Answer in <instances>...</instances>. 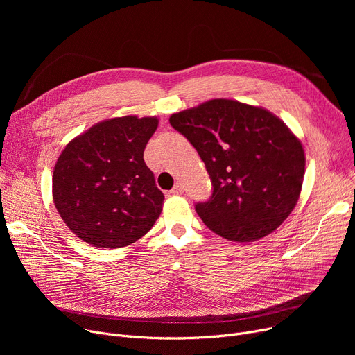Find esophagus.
Wrapping results in <instances>:
<instances>
[{"label": "esophagus", "mask_w": 355, "mask_h": 355, "mask_svg": "<svg viewBox=\"0 0 355 355\" xmlns=\"http://www.w3.org/2000/svg\"><path fill=\"white\" fill-rule=\"evenodd\" d=\"M170 193H171V194H174V196L182 194V193H184V185H182L181 182H177Z\"/></svg>", "instance_id": "esophagus-1"}]
</instances>
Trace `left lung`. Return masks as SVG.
<instances>
[{"label":"left lung","instance_id":"1","mask_svg":"<svg viewBox=\"0 0 355 355\" xmlns=\"http://www.w3.org/2000/svg\"><path fill=\"white\" fill-rule=\"evenodd\" d=\"M171 126L206 164L213 194L196 211L210 230L233 241L275 232L300 198L305 154L301 141L272 112L211 99L171 115Z\"/></svg>","mask_w":355,"mask_h":355}]
</instances>
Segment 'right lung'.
Wrapping results in <instances>:
<instances>
[{
    "label": "right lung",
    "instance_id": "obj_1",
    "mask_svg": "<svg viewBox=\"0 0 355 355\" xmlns=\"http://www.w3.org/2000/svg\"><path fill=\"white\" fill-rule=\"evenodd\" d=\"M155 116L102 121L71 139L53 173V200L67 227L95 248L116 249L146 234L164 194L144 161Z\"/></svg>",
    "mask_w": 355,
    "mask_h": 355
}]
</instances>
